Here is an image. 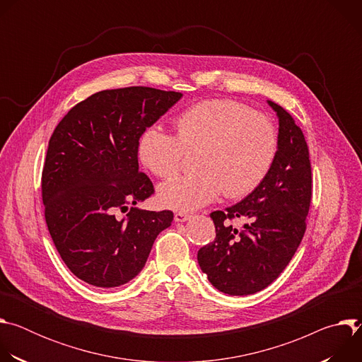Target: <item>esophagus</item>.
<instances>
[{
  "instance_id": "esophagus-1",
  "label": "esophagus",
  "mask_w": 362,
  "mask_h": 362,
  "mask_svg": "<svg viewBox=\"0 0 362 362\" xmlns=\"http://www.w3.org/2000/svg\"><path fill=\"white\" fill-rule=\"evenodd\" d=\"M190 219V215L189 214H185V212H177L175 214V222H186Z\"/></svg>"
}]
</instances>
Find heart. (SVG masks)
Instances as JSON below:
<instances>
[{
    "label": "heart",
    "mask_w": 362,
    "mask_h": 362,
    "mask_svg": "<svg viewBox=\"0 0 362 362\" xmlns=\"http://www.w3.org/2000/svg\"><path fill=\"white\" fill-rule=\"evenodd\" d=\"M176 136L159 126L139 140L141 163L158 177L175 176L185 153L197 151V173L160 185L159 200L175 211H194L222 192L236 199L249 194L268 175L278 148L271 120L232 100H206L182 112Z\"/></svg>",
    "instance_id": "obj_1"
}]
</instances>
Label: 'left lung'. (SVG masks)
Here are the masks:
<instances>
[{
    "label": "left lung",
    "mask_w": 362,
    "mask_h": 362,
    "mask_svg": "<svg viewBox=\"0 0 362 362\" xmlns=\"http://www.w3.org/2000/svg\"><path fill=\"white\" fill-rule=\"evenodd\" d=\"M279 122L274 163L242 202L211 214L216 238L197 252L209 282L228 295H250L271 285L291 262L305 229L313 197L309 150L292 116L268 100ZM232 218L247 222L231 226Z\"/></svg>",
    "instance_id": "obj_1"
}]
</instances>
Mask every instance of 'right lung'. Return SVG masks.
<instances>
[{"label": "right lung", "instance_id": "add662e5", "mask_svg": "<svg viewBox=\"0 0 362 362\" xmlns=\"http://www.w3.org/2000/svg\"><path fill=\"white\" fill-rule=\"evenodd\" d=\"M151 87L98 91L76 105L48 141L41 177L48 232L67 268L97 288H116L144 267L173 212L130 208L154 193L139 170V140L182 98Z\"/></svg>", "mask_w": 362, "mask_h": 362}]
</instances>
